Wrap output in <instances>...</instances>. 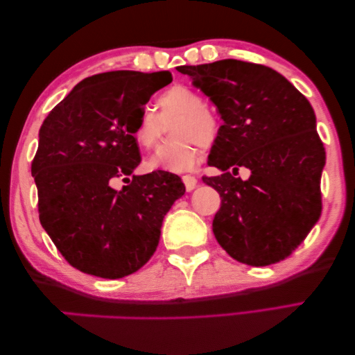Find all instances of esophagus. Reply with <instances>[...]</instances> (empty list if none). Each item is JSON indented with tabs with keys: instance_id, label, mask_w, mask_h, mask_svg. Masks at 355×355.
Here are the masks:
<instances>
[{
	"instance_id": "obj_1",
	"label": "esophagus",
	"mask_w": 355,
	"mask_h": 355,
	"mask_svg": "<svg viewBox=\"0 0 355 355\" xmlns=\"http://www.w3.org/2000/svg\"><path fill=\"white\" fill-rule=\"evenodd\" d=\"M182 181H184V185H185V189H187V191H191L193 190L196 185H198V179H196L195 176H182Z\"/></svg>"
}]
</instances>
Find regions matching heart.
<instances>
[{
  "label": "heart",
  "instance_id": "obj_1",
  "mask_svg": "<svg viewBox=\"0 0 355 355\" xmlns=\"http://www.w3.org/2000/svg\"><path fill=\"white\" fill-rule=\"evenodd\" d=\"M159 116L141 110L133 127V138L141 149L154 148L162 135V124L174 121L171 137L176 139L164 144L146 162L150 171L185 173L193 170L200 159V144L209 148L216 143L220 132L218 119L205 107V98L187 85H174L157 97Z\"/></svg>",
  "mask_w": 355,
  "mask_h": 355
}]
</instances>
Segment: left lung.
Wrapping results in <instances>:
<instances>
[{
	"label": "left lung",
	"instance_id": "8db88e82",
	"mask_svg": "<svg viewBox=\"0 0 355 355\" xmlns=\"http://www.w3.org/2000/svg\"><path fill=\"white\" fill-rule=\"evenodd\" d=\"M178 72L217 107L223 125L202 176L222 206L212 222L217 242L248 266L286 259L321 217L325 149L306 97L274 69L237 60L179 66ZM248 167L247 182L234 178Z\"/></svg>",
	"mask_w": 355,
	"mask_h": 355
}]
</instances>
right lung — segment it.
I'll list each match as a JSON object with an SVG mask.
<instances>
[{
    "instance_id": "right-lung-1",
    "label": "right lung",
    "mask_w": 355,
    "mask_h": 355,
    "mask_svg": "<svg viewBox=\"0 0 355 355\" xmlns=\"http://www.w3.org/2000/svg\"><path fill=\"white\" fill-rule=\"evenodd\" d=\"M168 71H114L85 78L51 110L31 164L40 225L69 264L101 278H123L148 263L173 202L184 195L168 171L132 176L141 162L133 138ZM118 180L126 182L121 191Z\"/></svg>"
}]
</instances>
